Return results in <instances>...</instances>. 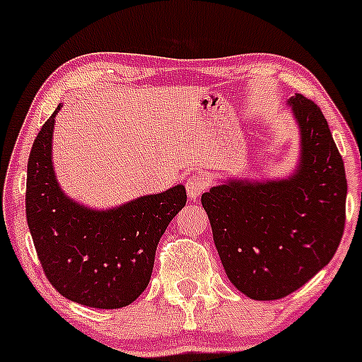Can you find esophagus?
I'll return each instance as SVG.
<instances>
[{"mask_svg":"<svg viewBox=\"0 0 362 362\" xmlns=\"http://www.w3.org/2000/svg\"><path fill=\"white\" fill-rule=\"evenodd\" d=\"M206 186H209V182H206L205 174L202 173L192 174V176L186 180V193H188L189 200H198L200 194L206 189Z\"/></svg>","mask_w":362,"mask_h":362,"instance_id":"esophagus-1","label":"esophagus"}]
</instances>
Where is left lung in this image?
I'll list each match as a JSON object with an SVG mask.
<instances>
[{
	"label": "left lung",
	"instance_id": "left-lung-1",
	"mask_svg": "<svg viewBox=\"0 0 362 362\" xmlns=\"http://www.w3.org/2000/svg\"><path fill=\"white\" fill-rule=\"evenodd\" d=\"M299 128L298 164L284 177H227L202 194L233 286L255 301L289 296L334 258L344 234V160L320 107L287 100Z\"/></svg>",
	"mask_w": 362,
	"mask_h": 362
}]
</instances>
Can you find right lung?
<instances>
[{
    "label": "right lung",
    "instance_id": "right-lung-1",
    "mask_svg": "<svg viewBox=\"0 0 362 362\" xmlns=\"http://www.w3.org/2000/svg\"><path fill=\"white\" fill-rule=\"evenodd\" d=\"M56 107L40 128L27 164V224L44 274L73 303L99 310L132 304L148 286L156 250L186 205L176 185L111 209H92L61 189L52 165Z\"/></svg>",
    "mask_w": 362,
    "mask_h": 362
}]
</instances>
